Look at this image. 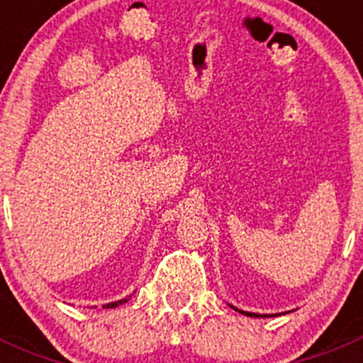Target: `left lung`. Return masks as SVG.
I'll return each instance as SVG.
<instances>
[{
  "label": "left lung",
  "mask_w": 363,
  "mask_h": 363,
  "mask_svg": "<svg viewBox=\"0 0 363 363\" xmlns=\"http://www.w3.org/2000/svg\"><path fill=\"white\" fill-rule=\"evenodd\" d=\"M230 307H232V309H235L237 313L244 314V316H251V318H270V316H279V314H258V313H247V311L237 309V307H233V306H230ZM288 313H290V311H288ZM283 314H286V313H283Z\"/></svg>",
  "instance_id": "8db88e82"
}]
</instances>
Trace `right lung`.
<instances>
[{
	"mask_svg": "<svg viewBox=\"0 0 363 363\" xmlns=\"http://www.w3.org/2000/svg\"><path fill=\"white\" fill-rule=\"evenodd\" d=\"M131 298V295L128 296V298H121V300H116V302H111V303H105L104 306V309H113V307H117V306H123V303H126L128 300Z\"/></svg>",
	"mask_w": 363,
	"mask_h": 363,
	"instance_id": "add662e5",
	"label": "right lung"
}]
</instances>
